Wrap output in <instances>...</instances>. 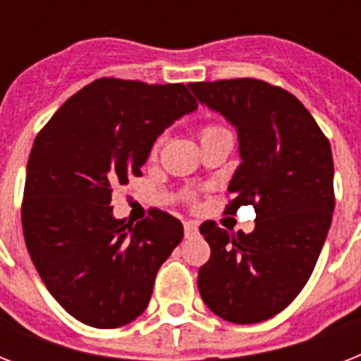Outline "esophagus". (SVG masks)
<instances>
[{
  "instance_id": "esophagus-1",
  "label": "esophagus",
  "mask_w": 361,
  "mask_h": 361,
  "mask_svg": "<svg viewBox=\"0 0 361 361\" xmlns=\"http://www.w3.org/2000/svg\"><path fill=\"white\" fill-rule=\"evenodd\" d=\"M183 231H185V238H192L198 232V225L192 223V221H187L185 225H183Z\"/></svg>"
}]
</instances>
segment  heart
I'll return each mask as SVG.
<instances>
[{
	"instance_id": "b5f03b06",
	"label": "heart",
	"mask_w": 361,
	"mask_h": 361,
	"mask_svg": "<svg viewBox=\"0 0 361 361\" xmlns=\"http://www.w3.org/2000/svg\"><path fill=\"white\" fill-rule=\"evenodd\" d=\"M219 129H223V127H219V125H206V127H202V130H200V138L206 135H209V133H215V130H219Z\"/></svg>"
}]
</instances>
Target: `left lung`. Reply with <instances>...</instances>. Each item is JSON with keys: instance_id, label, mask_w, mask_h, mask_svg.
I'll return each mask as SVG.
<instances>
[{"instance_id": "8db88e82", "label": "left lung", "mask_w": 361, "mask_h": 361, "mask_svg": "<svg viewBox=\"0 0 361 361\" xmlns=\"http://www.w3.org/2000/svg\"><path fill=\"white\" fill-rule=\"evenodd\" d=\"M202 104L238 130L241 164L225 214L252 206L251 234L200 225L209 260L198 290L217 317L255 324L281 313L302 292L330 231L336 208L334 159L326 135L292 93L257 78L191 82Z\"/></svg>"}]
</instances>
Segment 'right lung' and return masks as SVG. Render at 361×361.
Returning a JSON list of instances; mask_svg holds the SVG:
<instances>
[{
	"mask_svg": "<svg viewBox=\"0 0 361 361\" xmlns=\"http://www.w3.org/2000/svg\"><path fill=\"white\" fill-rule=\"evenodd\" d=\"M197 109L183 84L99 78L39 130L25 172L22 228L56 302L84 324H129L152 298L183 225L152 209L136 225L112 215V191L142 176L155 138Z\"/></svg>",
	"mask_w": 361,
	"mask_h": 361,
	"instance_id": "obj_1",
	"label": "right lung"
}]
</instances>
